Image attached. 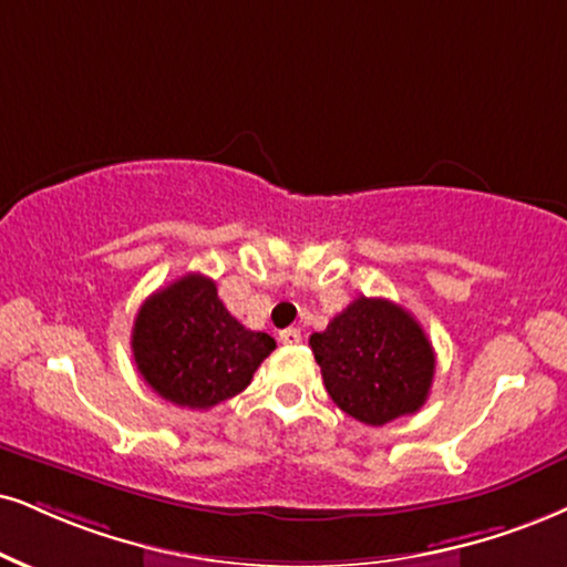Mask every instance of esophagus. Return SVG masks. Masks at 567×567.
Returning <instances> with one entry per match:
<instances>
[{"label": "esophagus", "mask_w": 567, "mask_h": 567, "mask_svg": "<svg viewBox=\"0 0 567 567\" xmlns=\"http://www.w3.org/2000/svg\"><path fill=\"white\" fill-rule=\"evenodd\" d=\"M278 341H281V344H299V341H302V333H299V328H284V331L278 333Z\"/></svg>", "instance_id": "34e87169"}]
</instances>
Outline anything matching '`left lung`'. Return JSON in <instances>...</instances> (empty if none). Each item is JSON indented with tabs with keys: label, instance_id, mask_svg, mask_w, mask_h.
Segmentation results:
<instances>
[{
	"label": "left lung",
	"instance_id": "obj_1",
	"mask_svg": "<svg viewBox=\"0 0 567 567\" xmlns=\"http://www.w3.org/2000/svg\"><path fill=\"white\" fill-rule=\"evenodd\" d=\"M310 347L326 391L354 421L383 425L429 400L436 354L421 323L389 299L358 297Z\"/></svg>",
	"mask_w": 567,
	"mask_h": 567
}]
</instances>
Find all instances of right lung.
Returning a JSON list of instances; mask_svg holds the SVG:
<instances>
[{"instance_id": "right-lung-1", "label": "right lung", "mask_w": 567, "mask_h": 567, "mask_svg": "<svg viewBox=\"0 0 567 567\" xmlns=\"http://www.w3.org/2000/svg\"><path fill=\"white\" fill-rule=\"evenodd\" d=\"M131 349L138 373L163 400L209 410L249 386L276 339L244 328L213 278L188 272L142 305Z\"/></svg>"}]
</instances>
